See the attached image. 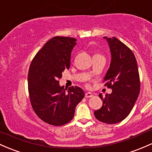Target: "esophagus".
<instances>
[{
    "label": "esophagus",
    "instance_id": "obj_1",
    "mask_svg": "<svg viewBox=\"0 0 152 152\" xmlns=\"http://www.w3.org/2000/svg\"><path fill=\"white\" fill-rule=\"evenodd\" d=\"M85 96H86V98H91V97H93L94 95H93L92 93L87 92V93H86V94H85Z\"/></svg>",
    "mask_w": 152,
    "mask_h": 152
}]
</instances>
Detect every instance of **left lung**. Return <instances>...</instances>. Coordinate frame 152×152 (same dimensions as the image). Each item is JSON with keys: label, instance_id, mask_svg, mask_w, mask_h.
<instances>
[{"label": "left lung", "instance_id": "obj_1", "mask_svg": "<svg viewBox=\"0 0 152 152\" xmlns=\"http://www.w3.org/2000/svg\"><path fill=\"white\" fill-rule=\"evenodd\" d=\"M111 51L110 66L104 78L112 94L99 97L103 105L94 112L96 118L107 124L121 122L131 112L140 93L138 65L133 51L116 37H104Z\"/></svg>", "mask_w": 152, "mask_h": 152}]
</instances>
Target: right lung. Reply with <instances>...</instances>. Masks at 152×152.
Segmentation results:
<instances>
[{
  "label": "right lung",
  "mask_w": 152,
  "mask_h": 152,
  "mask_svg": "<svg viewBox=\"0 0 152 152\" xmlns=\"http://www.w3.org/2000/svg\"><path fill=\"white\" fill-rule=\"evenodd\" d=\"M76 39L56 36L48 40L30 64L28 91L32 109L43 121L55 126L72 120L76 106L84 98L82 88L60 86L62 72L69 69Z\"/></svg>",
  "instance_id": "1"
}]
</instances>
